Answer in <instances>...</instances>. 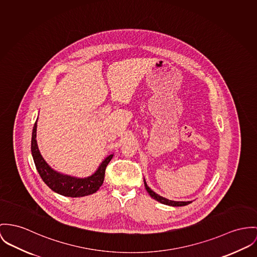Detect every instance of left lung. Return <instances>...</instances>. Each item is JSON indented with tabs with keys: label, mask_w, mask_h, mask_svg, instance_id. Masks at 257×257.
I'll return each instance as SVG.
<instances>
[{
	"label": "left lung",
	"mask_w": 257,
	"mask_h": 257,
	"mask_svg": "<svg viewBox=\"0 0 257 257\" xmlns=\"http://www.w3.org/2000/svg\"><path fill=\"white\" fill-rule=\"evenodd\" d=\"M144 184H145V188H146L147 192L150 194V196L154 198V199L158 200V202H160V203H163V204H166V205H170V206H184V205H188L189 203L192 202V201H175V200H170V199L163 198V197L158 195L157 193H155V192L147 185V182H146L145 179H144Z\"/></svg>",
	"instance_id": "left-lung-1"
}]
</instances>
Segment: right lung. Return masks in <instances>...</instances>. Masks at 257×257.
Returning a JSON list of instances; mask_svg holds the SVG:
<instances>
[{
	"label": "right lung",
	"instance_id": "obj_1",
	"mask_svg": "<svg viewBox=\"0 0 257 257\" xmlns=\"http://www.w3.org/2000/svg\"><path fill=\"white\" fill-rule=\"evenodd\" d=\"M37 121L36 120L33 130H32V139H31V153L33 160L36 166V169L45 182V184L53 190L55 193L61 195L63 197L70 198H80L86 197L96 193L99 187L103 183L104 172L107 164L111 160L113 155H109L104 158L99 164L98 169L88 177L79 178L70 176L67 174H62L59 171L53 169L42 157L39 148L37 145L36 133H37Z\"/></svg>",
	"mask_w": 257,
	"mask_h": 257
}]
</instances>
